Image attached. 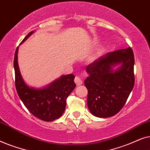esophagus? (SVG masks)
<instances>
[{
  "mask_svg": "<svg viewBox=\"0 0 150 150\" xmlns=\"http://www.w3.org/2000/svg\"><path fill=\"white\" fill-rule=\"evenodd\" d=\"M74 82H75V83L76 84V85H77L78 86L81 85V84L83 83V81H82V80L81 79V78H79V76H76V77H75Z\"/></svg>",
  "mask_w": 150,
  "mask_h": 150,
  "instance_id": "34e87169",
  "label": "esophagus"
}]
</instances>
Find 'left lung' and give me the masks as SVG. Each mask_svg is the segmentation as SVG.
<instances>
[{"label": "left lung", "instance_id": "8db88e82", "mask_svg": "<svg viewBox=\"0 0 150 150\" xmlns=\"http://www.w3.org/2000/svg\"><path fill=\"white\" fill-rule=\"evenodd\" d=\"M120 66L116 70L114 67ZM134 58L131 48L106 53L86 67L87 106L98 117L114 116L126 104L134 85Z\"/></svg>", "mask_w": 150, "mask_h": 150}]
</instances>
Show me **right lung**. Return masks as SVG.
Listing matches in <instances>:
<instances>
[{
    "label": "right lung",
    "instance_id": "1",
    "mask_svg": "<svg viewBox=\"0 0 150 150\" xmlns=\"http://www.w3.org/2000/svg\"><path fill=\"white\" fill-rule=\"evenodd\" d=\"M31 31L22 41L23 43L33 33ZM18 50L14 56L16 89L24 106L35 117L45 122H52L60 117L66 106V99L74 89V75H63L41 89L30 87L24 83L18 63Z\"/></svg>",
    "mask_w": 150,
    "mask_h": 150
}]
</instances>
